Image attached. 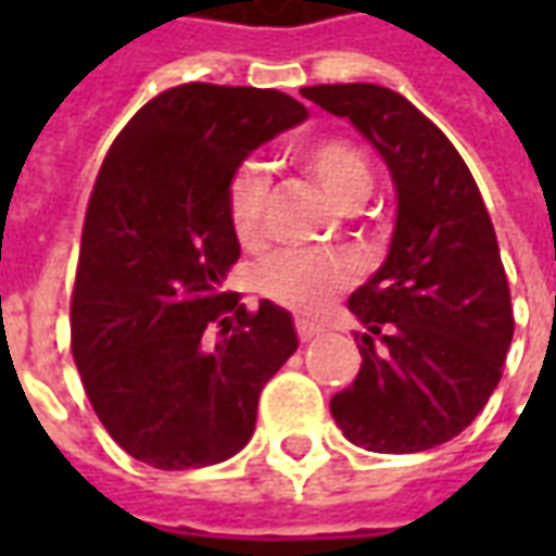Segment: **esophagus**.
<instances>
[{"label":"esophagus","mask_w":556,"mask_h":556,"mask_svg":"<svg viewBox=\"0 0 556 556\" xmlns=\"http://www.w3.org/2000/svg\"><path fill=\"white\" fill-rule=\"evenodd\" d=\"M294 330H298V339H301V342H309V339L321 333V325H313V321H306V318H298V321H294Z\"/></svg>","instance_id":"obj_1"}]
</instances>
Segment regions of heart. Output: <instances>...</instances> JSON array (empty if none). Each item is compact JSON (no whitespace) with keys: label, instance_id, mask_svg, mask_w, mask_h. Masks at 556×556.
Segmentation results:
<instances>
[{"label":"heart","instance_id":"heart-1","mask_svg":"<svg viewBox=\"0 0 556 556\" xmlns=\"http://www.w3.org/2000/svg\"><path fill=\"white\" fill-rule=\"evenodd\" d=\"M298 160L339 211H354L372 190V166L354 139L318 137L298 151ZM265 172L243 163L226 184L229 226L243 247L265 238ZM357 274L361 267L349 253H277L255 267V289L282 309L321 315L339 291L354 286Z\"/></svg>","mask_w":556,"mask_h":556}]
</instances>
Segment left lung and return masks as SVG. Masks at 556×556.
<instances>
[{
	"label": "left lung",
	"instance_id": "left-lung-1",
	"mask_svg": "<svg viewBox=\"0 0 556 556\" xmlns=\"http://www.w3.org/2000/svg\"><path fill=\"white\" fill-rule=\"evenodd\" d=\"M393 172L399 214L384 267L349 298L361 372L330 399L357 446L419 453L465 431L503 375L515 315L497 235L473 175L441 127L372 83L313 86Z\"/></svg>",
	"mask_w": 556,
	"mask_h": 556
}]
</instances>
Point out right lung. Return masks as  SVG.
I'll use <instances>...</instances> for the list:
<instances>
[{"label":"right lung","instance_id":"add662e5","mask_svg":"<svg viewBox=\"0 0 556 556\" xmlns=\"http://www.w3.org/2000/svg\"><path fill=\"white\" fill-rule=\"evenodd\" d=\"M303 118L282 91L184 83L151 98L103 157L71 291V351L103 429L146 465L187 470L243 450L262 387L298 349L286 309L262 301L250 313L223 279L241 255L226 211L231 172Z\"/></svg>","mask_w":556,"mask_h":556}]
</instances>
